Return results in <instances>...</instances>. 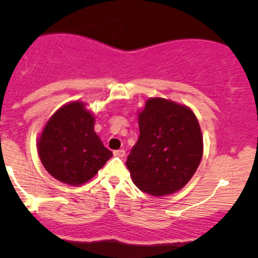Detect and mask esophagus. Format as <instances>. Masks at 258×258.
I'll list each match as a JSON object with an SVG mask.
<instances>
[{
  "label": "esophagus",
  "instance_id": "34e87169",
  "mask_svg": "<svg viewBox=\"0 0 258 258\" xmlns=\"http://www.w3.org/2000/svg\"><path fill=\"white\" fill-rule=\"evenodd\" d=\"M114 156H117V157H124V155H126V151L124 150H117L113 152Z\"/></svg>",
  "mask_w": 258,
  "mask_h": 258
}]
</instances>
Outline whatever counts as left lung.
Listing matches in <instances>:
<instances>
[{"instance_id":"left-lung-1","label":"left lung","mask_w":258,"mask_h":258,"mask_svg":"<svg viewBox=\"0 0 258 258\" xmlns=\"http://www.w3.org/2000/svg\"><path fill=\"white\" fill-rule=\"evenodd\" d=\"M140 137L126 166L134 183L152 196L181 189L196 172L204 152L201 128L186 106L150 98L139 114Z\"/></svg>"}]
</instances>
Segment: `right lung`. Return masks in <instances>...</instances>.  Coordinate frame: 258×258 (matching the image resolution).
I'll return each instance as SVG.
<instances>
[{
    "instance_id": "obj_1",
    "label": "right lung",
    "mask_w": 258,
    "mask_h": 258,
    "mask_svg": "<svg viewBox=\"0 0 258 258\" xmlns=\"http://www.w3.org/2000/svg\"><path fill=\"white\" fill-rule=\"evenodd\" d=\"M93 124V114L77 101L61 107L48 119L38 140V156L52 177L80 186L112 157Z\"/></svg>"
}]
</instances>
